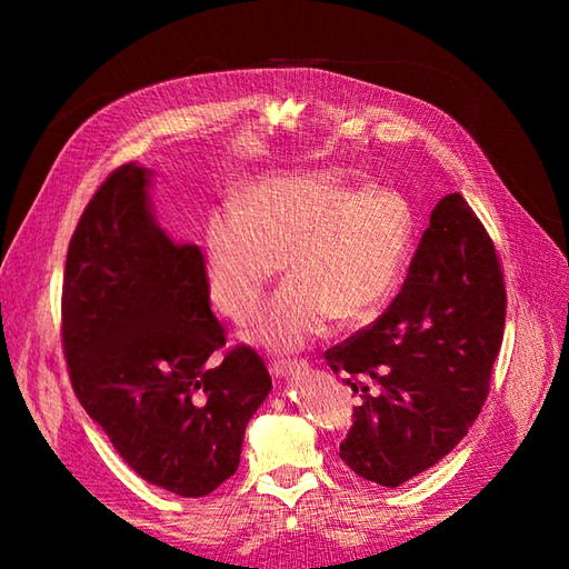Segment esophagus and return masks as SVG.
Segmentation results:
<instances>
[{
  "instance_id": "1",
  "label": "esophagus",
  "mask_w": 569,
  "mask_h": 569,
  "mask_svg": "<svg viewBox=\"0 0 569 569\" xmlns=\"http://www.w3.org/2000/svg\"><path fill=\"white\" fill-rule=\"evenodd\" d=\"M300 371H308V361L306 359H288V361H273L271 365V373L276 379H288L291 373H300Z\"/></svg>"
}]
</instances>
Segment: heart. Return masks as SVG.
<instances>
[{"label": "heart", "instance_id": "obj_1", "mask_svg": "<svg viewBox=\"0 0 569 569\" xmlns=\"http://www.w3.org/2000/svg\"><path fill=\"white\" fill-rule=\"evenodd\" d=\"M410 229V204L393 188H352L345 173L251 180L234 208L204 224V288L224 318L244 325L283 259L291 278L251 340L288 352L310 342L328 318L347 325L379 310L403 266Z\"/></svg>", "mask_w": 569, "mask_h": 569}]
</instances>
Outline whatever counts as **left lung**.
Segmentation results:
<instances>
[{
	"label": "left lung",
	"instance_id": "8db88e82",
	"mask_svg": "<svg viewBox=\"0 0 569 569\" xmlns=\"http://www.w3.org/2000/svg\"><path fill=\"white\" fill-rule=\"evenodd\" d=\"M503 320L493 241L459 192L445 196L401 293L369 328L325 352L361 393L342 462L373 485L398 487L450 455L487 401Z\"/></svg>",
	"mask_w": 569,
	"mask_h": 569
}]
</instances>
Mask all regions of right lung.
<instances>
[{"label":"right lung","mask_w":569,"mask_h":569,"mask_svg":"<svg viewBox=\"0 0 569 569\" xmlns=\"http://www.w3.org/2000/svg\"><path fill=\"white\" fill-rule=\"evenodd\" d=\"M151 171L119 166L84 208L63 276V352L88 416L141 479L208 497L239 467L249 418L271 391L247 345L220 365L204 259L156 222Z\"/></svg>","instance_id":"1"}]
</instances>
